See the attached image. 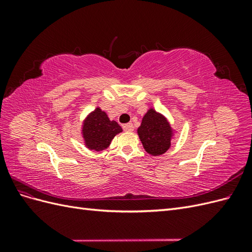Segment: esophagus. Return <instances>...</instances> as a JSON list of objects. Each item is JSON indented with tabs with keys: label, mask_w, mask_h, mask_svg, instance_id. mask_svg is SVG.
<instances>
[{
	"label": "esophagus",
	"mask_w": 252,
	"mask_h": 252,
	"mask_svg": "<svg viewBox=\"0 0 252 252\" xmlns=\"http://www.w3.org/2000/svg\"><path fill=\"white\" fill-rule=\"evenodd\" d=\"M123 129L126 131V132H132L133 131V125L131 123H128V124H124L123 125Z\"/></svg>",
	"instance_id": "34e87169"
}]
</instances>
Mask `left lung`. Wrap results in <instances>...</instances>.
I'll return each instance as SVG.
<instances>
[{
    "label": "left lung",
    "instance_id": "1",
    "mask_svg": "<svg viewBox=\"0 0 252 252\" xmlns=\"http://www.w3.org/2000/svg\"><path fill=\"white\" fill-rule=\"evenodd\" d=\"M175 132L168 119L154 108H149L144 114L138 128V135L144 149L154 157L164 155L170 148Z\"/></svg>",
    "mask_w": 252,
    "mask_h": 252
}]
</instances>
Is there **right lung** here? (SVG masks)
Instances as JSON below:
<instances>
[{"label":"right lung","instance_id":"add662e5","mask_svg":"<svg viewBox=\"0 0 252 252\" xmlns=\"http://www.w3.org/2000/svg\"><path fill=\"white\" fill-rule=\"evenodd\" d=\"M123 131L118 122L110 120L100 107L87 114L83 120L81 135L85 147L91 151H103L109 147L114 136Z\"/></svg>","mask_w":252,"mask_h":252}]
</instances>
